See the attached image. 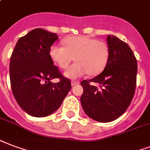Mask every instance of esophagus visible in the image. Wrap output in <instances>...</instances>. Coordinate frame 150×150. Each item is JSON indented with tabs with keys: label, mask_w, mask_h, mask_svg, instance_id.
I'll return each mask as SVG.
<instances>
[{
	"label": "esophagus",
	"mask_w": 150,
	"mask_h": 150,
	"mask_svg": "<svg viewBox=\"0 0 150 150\" xmlns=\"http://www.w3.org/2000/svg\"><path fill=\"white\" fill-rule=\"evenodd\" d=\"M79 83V81H76V80H72L71 81V85L72 86H75V85H78Z\"/></svg>",
	"instance_id": "obj_1"
}]
</instances>
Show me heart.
<instances>
[{"label":"heart","mask_w":150,"mask_h":150,"mask_svg":"<svg viewBox=\"0 0 150 150\" xmlns=\"http://www.w3.org/2000/svg\"><path fill=\"white\" fill-rule=\"evenodd\" d=\"M64 47L54 44L50 47L52 60L61 69H67L73 58L75 63L65 75L71 79L85 75L99 74L106 67L109 59V47L102 40L86 35L69 36L64 40Z\"/></svg>","instance_id":"obj_1"}]
</instances>
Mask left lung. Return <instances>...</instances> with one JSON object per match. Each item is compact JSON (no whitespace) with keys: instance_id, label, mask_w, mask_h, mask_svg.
<instances>
[{"instance_id":"left-lung-1","label":"left lung","mask_w":150,"mask_h":150,"mask_svg":"<svg viewBox=\"0 0 150 150\" xmlns=\"http://www.w3.org/2000/svg\"><path fill=\"white\" fill-rule=\"evenodd\" d=\"M107 44L110 53L105 69L95 78L81 82L83 109L87 116L100 122L115 120L126 111L137 83V63L131 48L114 35L107 36Z\"/></svg>"}]
</instances>
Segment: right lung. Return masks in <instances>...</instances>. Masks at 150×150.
<instances>
[{"label":"right lung","mask_w":150,"mask_h":150,"mask_svg":"<svg viewBox=\"0 0 150 150\" xmlns=\"http://www.w3.org/2000/svg\"><path fill=\"white\" fill-rule=\"evenodd\" d=\"M55 33L35 28L19 39L9 64L10 83L18 105L31 116L45 117L59 108L71 88L50 57ZM59 78L58 83L50 81Z\"/></svg>","instance_id":"add662e5"}]
</instances>
